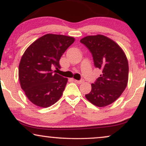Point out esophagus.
Returning <instances> with one entry per match:
<instances>
[{"instance_id": "1", "label": "esophagus", "mask_w": 146, "mask_h": 146, "mask_svg": "<svg viewBox=\"0 0 146 146\" xmlns=\"http://www.w3.org/2000/svg\"><path fill=\"white\" fill-rule=\"evenodd\" d=\"M74 82H75L76 83L80 84H82L84 81V80H74Z\"/></svg>"}]
</instances>
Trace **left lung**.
I'll use <instances>...</instances> for the list:
<instances>
[{"label":"left lung","instance_id":"obj_1","mask_svg":"<svg viewBox=\"0 0 146 146\" xmlns=\"http://www.w3.org/2000/svg\"><path fill=\"white\" fill-rule=\"evenodd\" d=\"M91 52L95 66L102 70L86 98L98 107L107 106L121 95L128 82V61L122 48L113 40L102 35L80 40Z\"/></svg>","mask_w":146,"mask_h":146}]
</instances>
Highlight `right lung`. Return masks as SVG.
I'll list each match as a JSON object with an SVG mask.
<instances>
[{
    "label": "right lung",
    "instance_id": "1",
    "mask_svg": "<svg viewBox=\"0 0 146 146\" xmlns=\"http://www.w3.org/2000/svg\"><path fill=\"white\" fill-rule=\"evenodd\" d=\"M75 41L72 36L47 34L27 48L21 58L19 78L21 88L34 104L48 108L60 98L68 78L53 74L60 67V59Z\"/></svg>",
    "mask_w": 146,
    "mask_h": 146
}]
</instances>
